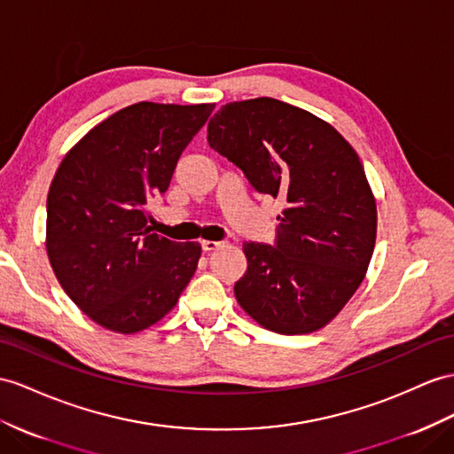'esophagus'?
<instances>
[{
  "label": "esophagus",
  "mask_w": 454,
  "mask_h": 454,
  "mask_svg": "<svg viewBox=\"0 0 454 454\" xmlns=\"http://www.w3.org/2000/svg\"><path fill=\"white\" fill-rule=\"evenodd\" d=\"M218 247H223V241H208V239L201 241V249L207 251V253H211V251H215Z\"/></svg>",
  "instance_id": "34e87169"
}]
</instances>
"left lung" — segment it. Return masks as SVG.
<instances>
[{
    "label": "left lung",
    "instance_id": "8db88e82",
    "mask_svg": "<svg viewBox=\"0 0 454 454\" xmlns=\"http://www.w3.org/2000/svg\"><path fill=\"white\" fill-rule=\"evenodd\" d=\"M207 142L259 193L282 197L274 246L246 241L241 309L284 335L326 326L363 282L376 243V201L356 151L318 116L272 98L226 103Z\"/></svg>",
    "mask_w": 454,
    "mask_h": 454
}]
</instances>
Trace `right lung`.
<instances>
[{
	"label": "right lung",
	"instance_id": "right-lung-1",
	"mask_svg": "<svg viewBox=\"0 0 454 454\" xmlns=\"http://www.w3.org/2000/svg\"><path fill=\"white\" fill-rule=\"evenodd\" d=\"M213 109L134 103L91 128L57 168L45 247L65 294L99 326L145 330L190 284L201 246L153 234L147 203L168 190Z\"/></svg>",
	"mask_w": 454,
	"mask_h": 454
}]
</instances>
